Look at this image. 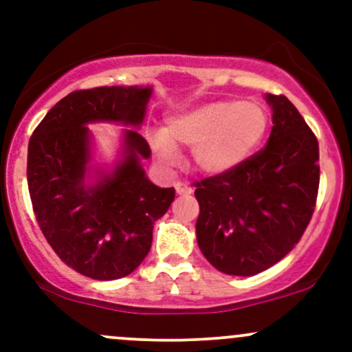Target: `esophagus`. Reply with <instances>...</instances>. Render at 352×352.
Returning <instances> with one entry per match:
<instances>
[{
    "label": "esophagus",
    "instance_id": "1",
    "mask_svg": "<svg viewBox=\"0 0 352 352\" xmlns=\"http://www.w3.org/2000/svg\"><path fill=\"white\" fill-rule=\"evenodd\" d=\"M175 189H177V192L180 194V196H190V194H192V187L187 186V184H184V182L177 184Z\"/></svg>",
    "mask_w": 352,
    "mask_h": 352
}]
</instances>
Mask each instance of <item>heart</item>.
<instances>
[{"instance_id":"b5f03b06","label":"heart","mask_w":352,"mask_h":352,"mask_svg":"<svg viewBox=\"0 0 352 352\" xmlns=\"http://www.w3.org/2000/svg\"><path fill=\"white\" fill-rule=\"evenodd\" d=\"M267 110L254 100H212L172 116L151 144L166 165L179 160L177 146L192 148L197 170L221 175L242 165L267 131Z\"/></svg>"}]
</instances>
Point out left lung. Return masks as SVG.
Wrapping results in <instances>:
<instances>
[{"label": "left lung", "instance_id": "left-lung-1", "mask_svg": "<svg viewBox=\"0 0 352 352\" xmlns=\"http://www.w3.org/2000/svg\"><path fill=\"white\" fill-rule=\"evenodd\" d=\"M272 109L267 144L242 165L194 184L202 255L230 276H255L300 242L317 202L318 141L285 95Z\"/></svg>", "mask_w": 352, "mask_h": 352}]
</instances>
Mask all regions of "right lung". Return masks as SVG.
I'll use <instances>...</instances> for the list:
<instances>
[{"label":"right lung","mask_w":352,"mask_h":352,"mask_svg":"<svg viewBox=\"0 0 352 352\" xmlns=\"http://www.w3.org/2000/svg\"><path fill=\"white\" fill-rule=\"evenodd\" d=\"M151 94V87L73 91L49 110L28 141V192L38 226L59 258L87 278L131 274L150 252L155 221L175 199L173 187L155 186L141 166L151 150L136 129ZM91 122L128 126L113 169L91 165Z\"/></svg>","instance_id":"obj_1"}]
</instances>
